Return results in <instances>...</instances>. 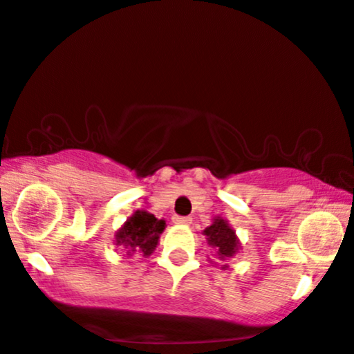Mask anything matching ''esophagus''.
Instances as JSON below:
<instances>
[{"mask_svg":"<svg viewBox=\"0 0 354 354\" xmlns=\"http://www.w3.org/2000/svg\"><path fill=\"white\" fill-rule=\"evenodd\" d=\"M173 221L176 223V225H184V226H189L192 223V220L189 216H173Z\"/></svg>","mask_w":354,"mask_h":354,"instance_id":"esophagus-1","label":"esophagus"}]
</instances>
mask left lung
Masks as SVG:
<instances>
[{
    "mask_svg": "<svg viewBox=\"0 0 354 354\" xmlns=\"http://www.w3.org/2000/svg\"><path fill=\"white\" fill-rule=\"evenodd\" d=\"M203 236L207 237L208 245L215 250L220 260L232 258L237 253L239 247H241L234 229L227 225L226 220H223L220 216L213 220L212 226L205 227ZM223 270H226V265L223 266Z\"/></svg>",
    "mask_w": 354,
    "mask_h": 354,
    "instance_id": "8db88e82",
    "label": "left lung"
}]
</instances>
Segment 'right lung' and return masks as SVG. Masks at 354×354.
Wrapping results in <instances>:
<instances>
[{
  "mask_svg": "<svg viewBox=\"0 0 354 354\" xmlns=\"http://www.w3.org/2000/svg\"><path fill=\"white\" fill-rule=\"evenodd\" d=\"M163 229H165V221L157 220L152 213L136 210L117 231L115 245L120 250H125L128 257H131L133 253L149 257L156 250Z\"/></svg>",
  "mask_w": 354,
  "mask_h": 354,
  "instance_id": "obj_1",
  "label": "right lung"
}]
</instances>
